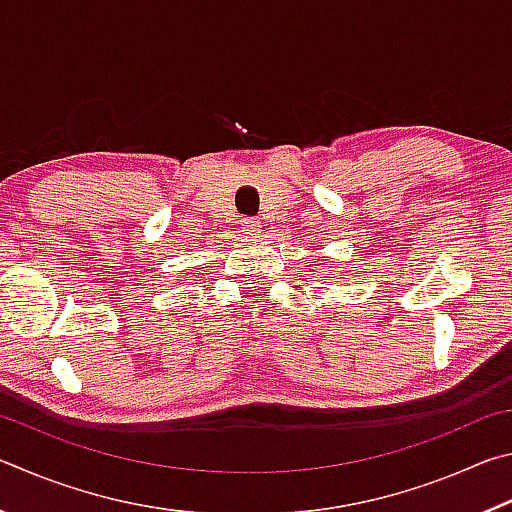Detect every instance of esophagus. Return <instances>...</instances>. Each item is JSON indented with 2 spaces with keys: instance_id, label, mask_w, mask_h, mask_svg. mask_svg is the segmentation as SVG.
Instances as JSON below:
<instances>
[{
  "instance_id": "esophagus-1",
  "label": "esophagus",
  "mask_w": 512,
  "mask_h": 512,
  "mask_svg": "<svg viewBox=\"0 0 512 512\" xmlns=\"http://www.w3.org/2000/svg\"><path fill=\"white\" fill-rule=\"evenodd\" d=\"M241 228H244L248 235H255V232H259V221L253 219V216H246V219H241Z\"/></svg>"
}]
</instances>
